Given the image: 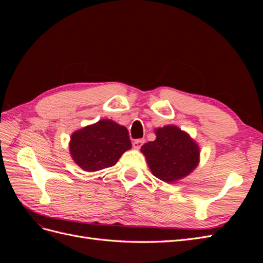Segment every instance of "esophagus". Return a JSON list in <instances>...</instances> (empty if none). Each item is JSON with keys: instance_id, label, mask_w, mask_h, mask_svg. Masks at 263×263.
I'll return each instance as SVG.
<instances>
[{"instance_id": "1", "label": "esophagus", "mask_w": 263, "mask_h": 263, "mask_svg": "<svg viewBox=\"0 0 263 263\" xmlns=\"http://www.w3.org/2000/svg\"><path fill=\"white\" fill-rule=\"evenodd\" d=\"M144 142H145L144 139H136V140H134V141H133V147H134L135 149H139L142 145H144Z\"/></svg>"}]
</instances>
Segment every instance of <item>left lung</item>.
<instances>
[{"label":"left lung","instance_id":"1","mask_svg":"<svg viewBox=\"0 0 263 263\" xmlns=\"http://www.w3.org/2000/svg\"><path fill=\"white\" fill-rule=\"evenodd\" d=\"M156 139L141 147L154 176L166 183L185 178L200 162V148L174 125L157 128Z\"/></svg>","mask_w":263,"mask_h":263}]
</instances>
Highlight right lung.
Returning a JSON list of instances; mask_svg holds the SVG:
<instances>
[{
  "label": "right lung",
  "instance_id": "add662e5",
  "mask_svg": "<svg viewBox=\"0 0 263 263\" xmlns=\"http://www.w3.org/2000/svg\"><path fill=\"white\" fill-rule=\"evenodd\" d=\"M70 154L84 171L94 172L113 166L132 148L128 130L110 119H102L74 132L70 138Z\"/></svg>",
  "mask_w": 263,
  "mask_h": 263
}]
</instances>
